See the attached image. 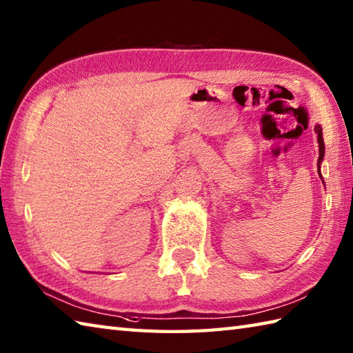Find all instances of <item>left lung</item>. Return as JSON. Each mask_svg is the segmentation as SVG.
<instances>
[{
  "mask_svg": "<svg viewBox=\"0 0 353 353\" xmlns=\"http://www.w3.org/2000/svg\"><path fill=\"white\" fill-rule=\"evenodd\" d=\"M314 130H316L317 133V141H319V161H317V167L320 168V163L321 161H323L325 157V142H323V132H321V125L317 124L316 127H314ZM320 174V172H319ZM321 176V174H320Z\"/></svg>",
  "mask_w": 353,
  "mask_h": 353,
  "instance_id": "1",
  "label": "left lung"
}]
</instances>
